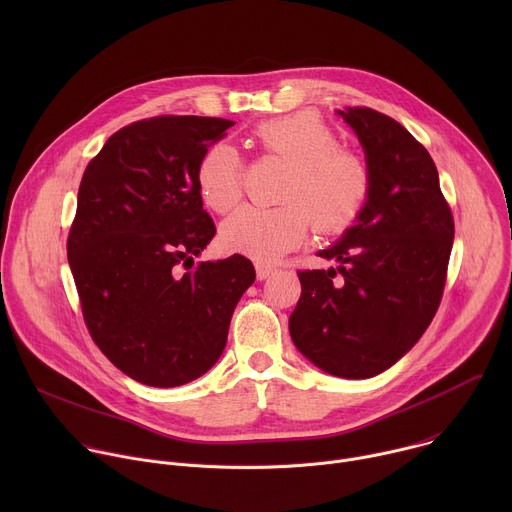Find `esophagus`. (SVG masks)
<instances>
[{
	"label": "esophagus",
	"mask_w": 512,
	"mask_h": 512,
	"mask_svg": "<svg viewBox=\"0 0 512 512\" xmlns=\"http://www.w3.org/2000/svg\"><path fill=\"white\" fill-rule=\"evenodd\" d=\"M255 271H257V279L263 281V279H267V277L273 273V267L263 265V263H257V265H255Z\"/></svg>",
	"instance_id": "esophagus-1"
}]
</instances>
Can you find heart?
<instances>
[{
	"instance_id": "1",
	"label": "heart",
	"mask_w": 512,
	"mask_h": 512,
	"mask_svg": "<svg viewBox=\"0 0 512 512\" xmlns=\"http://www.w3.org/2000/svg\"><path fill=\"white\" fill-rule=\"evenodd\" d=\"M255 137L265 156L291 166L277 208L247 206L221 229V245L255 259L275 263L304 243L314 227L322 235L350 231L367 210L373 176L358 152L342 148L338 131L314 111H298L265 121ZM196 184L204 204L231 212L245 192V164L229 143H214L202 154Z\"/></svg>"
}]
</instances>
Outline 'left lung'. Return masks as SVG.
Listing matches in <instances>:
<instances>
[{
    "mask_svg": "<svg viewBox=\"0 0 512 512\" xmlns=\"http://www.w3.org/2000/svg\"><path fill=\"white\" fill-rule=\"evenodd\" d=\"M338 113L362 143L373 190L360 221L318 253L338 269L298 271L289 334L322 371L369 379L409 352L440 308L454 216L429 152L401 123L369 107Z\"/></svg>",
    "mask_w": 512,
    "mask_h": 512,
    "instance_id": "left-lung-1",
    "label": "left lung"
}]
</instances>
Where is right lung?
<instances>
[{
	"label": "right lung",
	"instance_id": "right-lung-1",
	"mask_svg": "<svg viewBox=\"0 0 512 512\" xmlns=\"http://www.w3.org/2000/svg\"><path fill=\"white\" fill-rule=\"evenodd\" d=\"M235 121L158 115L121 127L89 162L66 253L87 330L119 371L178 387L223 354L231 316L255 281L243 255L194 257L216 229L196 168Z\"/></svg>",
	"mask_w": 512,
	"mask_h": 512
}]
</instances>
